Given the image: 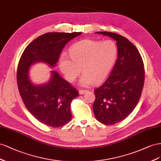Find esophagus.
Wrapping results in <instances>:
<instances>
[{"instance_id":"esophagus-1","label":"esophagus","mask_w":161,"mask_h":161,"mask_svg":"<svg viewBox=\"0 0 161 161\" xmlns=\"http://www.w3.org/2000/svg\"><path fill=\"white\" fill-rule=\"evenodd\" d=\"M88 92V90H80L79 93H80V94H84L86 92Z\"/></svg>"}]
</instances>
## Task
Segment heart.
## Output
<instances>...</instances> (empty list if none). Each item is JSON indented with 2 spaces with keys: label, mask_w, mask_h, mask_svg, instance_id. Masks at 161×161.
Masks as SVG:
<instances>
[{
  "label": "heart",
  "mask_w": 161,
  "mask_h": 161,
  "mask_svg": "<svg viewBox=\"0 0 161 161\" xmlns=\"http://www.w3.org/2000/svg\"><path fill=\"white\" fill-rule=\"evenodd\" d=\"M118 49L113 40H84L69 50L70 57L63 54L58 66L68 81L73 83L80 75V84L89 86L102 83L109 75L117 57Z\"/></svg>",
  "instance_id": "heart-1"
}]
</instances>
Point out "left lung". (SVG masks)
Returning a JSON list of instances; mask_svg holds the SVG:
<instances>
[{
    "label": "left lung",
    "instance_id": "left-lung-1",
    "mask_svg": "<svg viewBox=\"0 0 161 161\" xmlns=\"http://www.w3.org/2000/svg\"><path fill=\"white\" fill-rule=\"evenodd\" d=\"M117 41L118 57L110 75L94 90L95 117L113 125L130 115L140 98L144 83V67L138 50L129 40L116 33L97 31Z\"/></svg>",
    "mask_w": 161,
    "mask_h": 161
}]
</instances>
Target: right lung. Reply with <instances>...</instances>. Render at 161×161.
<instances>
[{"label":"right lung","instance_id":"obj_1","mask_svg":"<svg viewBox=\"0 0 161 161\" xmlns=\"http://www.w3.org/2000/svg\"><path fill=\"white\" fill-rule=\"evenodd\" d=\"M81 32H49L39 36L28 44L18 64L17 83L25 107L44 125L61 127L71 119V102L78 96V91L58 73L51 71L47 84L35 86L29 78L30 66L44 62L54 67L65 44Z\"/></svg>","mask_w":161,"mask_h":161}]
</instances>
